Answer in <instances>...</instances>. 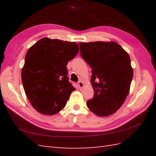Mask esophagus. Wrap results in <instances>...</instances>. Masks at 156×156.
Instances as JSON below:
<instances>
[{"mask_svg": "<svg viewBox=\"0 0 156 156\" xmlns=\"http://www.w3.org/2000/svg\"><path fill=\"white\" fill-rule=\"evenodd\" d=\"M78 87H79V88H80V89H82V88L84 87V83L82 81L78 82Z\"/></svg>", "mask_w": 156, "mask_h": 156, "instance_id": "esophagus-1", "label": "esophagus"}]
</instances>
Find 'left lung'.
<instances>
[{"label":"left lung","instance_id":"8db88e82","mask_svg":"<svg viewBox=\"0 0 156 156\" xmlns=\"http://www.w3.org/2000/svg\"><path fill=\"white\" fill-rule=\"evenodd\" d=\"M82 58L92 68L94 97L87 102L99 117L114 114L129 93L133 76L128 53L115 41L79 43Z\"/></svg>","mask_w":156,"mask_h":156}]
</instances>
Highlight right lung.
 Here are the masks:
<instances>
[{
    "mask_svg": "<svg viewBox=\"0 0 156 156\" xmlns=\"http://www.w3.org/2000/svg\"><path fill=\"white\" fill-rule=\"evenodd\" d=\"M76 42L44 37L28 49L21 71L23 88L36 111L57 114L75 88L68 81L66 66L77 55Z\"/></svg>",
    "mask_w": 156,
    "mask_h": 156,
    "instance_id": "1",
    "label": "right lung"
}]
</instances>
